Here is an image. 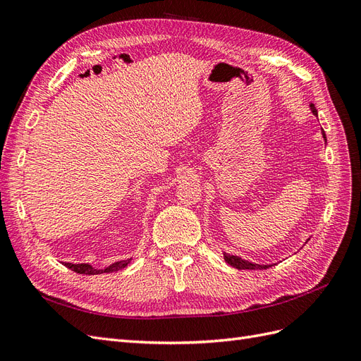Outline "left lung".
I'll list each match as a JSON object with an SVG mask.
<instances>
[{"instance_id": "1", "label": "left lung", "mask_w": 361, "mask_h": 361, "mask_svg": "<svg viewBox=\"0 0 361 361\" xmlns=\"http://www.w3.org/2000/svg\"><path fill=\"white\" fill-rule=\"evenodd\" d=\"M310 110H312V113H313L314 116H318V111H316V108H314V105H313V104H310ZM322 137H324V140L326 141L325 134H324V130H322ZM223 255H224V260L227 262V264H228V265H232L233 268H238V269H267V268L272 267V265H260V264H253V262L244 260L243 257H239V256L228 255V253H226V251H224Z\"/></svg>"}]
</instances>
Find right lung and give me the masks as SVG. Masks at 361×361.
Here are the masks:
<instances>
[{"label": "right lung", "instance_id": "1", "mask_svg": "<svg viewBox=\"0 0 361 361\" xmlns=\"http://www.w3.org/2000/svg\"><path fill=\"white\" fill-rule=\"evenodd\" d=\"M130 262V259L128 260H118L111 264L110 267L102 268V269H97L94 267H92L90 264H64L69 269L78 272V274H89V276H96V274H104V272H116L118 269H122L125 267H128V264Z\"/></svg>", "mask_w": 361, "mask_h": 361}]
</instances>
